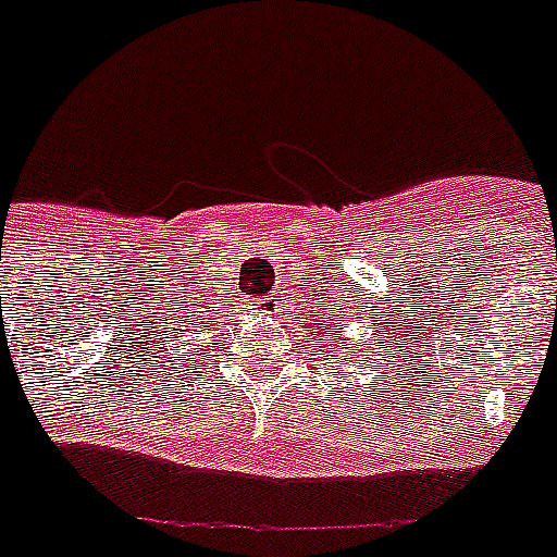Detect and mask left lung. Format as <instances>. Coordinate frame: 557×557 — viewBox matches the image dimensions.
<instances>
[{
  "instance_id": "1",
  "label": "left lung",
  "mask_w": 557,
  "mask_h": 557,
  "mask_svg": "<svg viewBox=\"0 0 557 557\" xmlns=\"http://www.w3.org/2000/svg\"><path fill=\"white\" fill-rule=\"evenodd\" d=\"M320 329H323V332H325V325H323V323H320Z\"/></svg>"
}]
</instances>
